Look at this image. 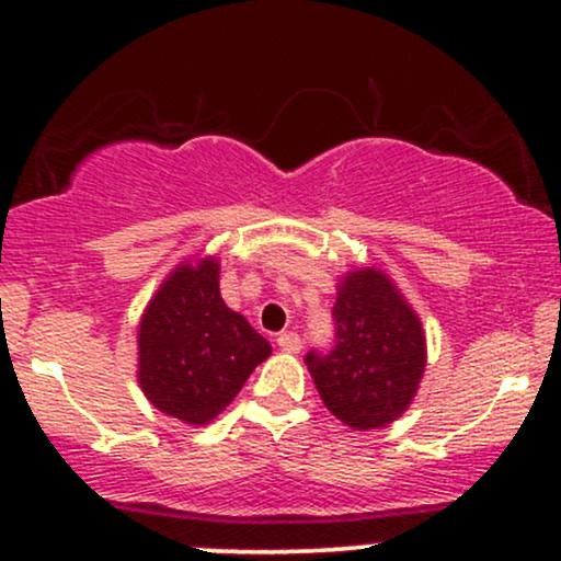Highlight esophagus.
Here are the masks:
<instances>
[{"label":"esophagus","instance_id":"esophagus-1","mask_svg":"<svg viewBox=\"0 0 561 561\" xmlns=\"http://www.w3.org/2000/svg\"><path fill=\"white\" fill-rule=\"evenodd\" d=\"M276 345H279L285 353H298L302 347L298 332H282L279 337H276Z\"/></svg>","mask_w":561,"mask_h":561}]
</instances>
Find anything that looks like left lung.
<instances>
[{
    "label": "left lung",
    "mask_w": 561,
    "mask_h": 561,
    "mask_svg": "<svg viewBox=\"0 0 561 561\" xmlns=\"http://www.w3.org/2000/svg\"><path fill=\"white\" fill-rule=\"evenodd\" d=\"M332 317L337 343L306 356L321 401L351 430L392 424L414 401L427 366L420 317L375 266L340 279Z\"/></svg>",
    "instance_id": "obj_1"
}]
</instances>
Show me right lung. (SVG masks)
Wrapping results in <instances>:
<instances>
[{
	"label": "right lung",
	"mask_w": 561,
	"mask_h": 561,
	"mask_svg": "<svg viewBox=\"0 0 561 561\" xmlns=\"http://www.w3.org/2000/svg\"><path fill=\"white\" fill-rule=\"evenodd\" d=\"M216 255L182 261L147 302L137 332V379L165 416L208 424L234 401L272 345L231 311Z\"/></svg>",
	"instance_id": "1"
}]
</instances>
